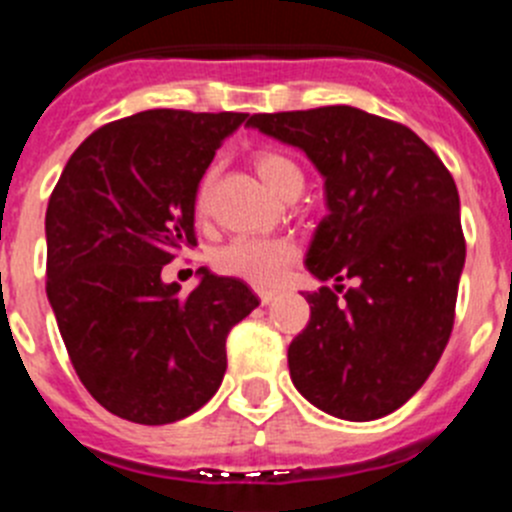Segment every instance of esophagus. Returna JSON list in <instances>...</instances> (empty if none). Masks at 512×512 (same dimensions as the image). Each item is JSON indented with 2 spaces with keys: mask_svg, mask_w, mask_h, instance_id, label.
I'll return each mask as SVG.
<instances>
[{
  "mask_svg": "<svg viewBox=\"0 0 512 512\" xmlns=\"http://www.w3.org/2000/svg\"><path fill=\"white\" fill-rule=\"evenodd\" d=\"M257 295H260V303H262V305H270L272 300H275V295H278V290L260 288V290H257Z\"/></svg>",
  "mask_w": 512,
  "mask_h": 512,
  "instance_id": "1",
  "label": "esophagus"
}]
</instances>
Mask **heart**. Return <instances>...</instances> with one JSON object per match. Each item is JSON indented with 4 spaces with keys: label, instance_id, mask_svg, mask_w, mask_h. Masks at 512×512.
<instances>
[{
    "label": "heart",
    "instance_id": "heart-1",
    "mask_svg": "<svg viewBox=\"0 0 512 512\" xmlns=\"http://www.w3.org/2000/svg\"><path fill=\"white\" fill-rule=\"evenodd\" d=\"M255 169L272 194H283L293 181H303L298 164L278 151H260ZM209 194V176L204 179L197 197V209L204 212ZM295 260V245L285 237H237L214 252L212 262L219 272L247 280L252 285H275Z\"/></svg>",
    "mask_w": 512,
    "mask_h": 512
}]
</instances>
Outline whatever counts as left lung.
I'll list each match as a JSON object with an SVG mask.
<instances>
[{
	"mask_svg": "<svg viewBox=\"0 0 512 512\" xmlns=\"http://www.w3.org/2000/svg\"><path fill=\"white\" fill-rule=\"evenodd\" d=\"M247 126L300 148L326 181L305 267L338 285L303 295L310 321L288 348L290 379L331 417H386L450 341L465 267L455 179L412 128L351 105L257 113ZM343 277L357 285L338 296Z\"/></svg>",
	"mask_w": 512,
	"mask_h": 512,
	"instance_id": "left-lung-1",
	"label": "left lung"
}]
</instances>
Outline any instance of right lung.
<instances>
[{
	"mask_svg": "<svg viewBox=\"0 0 512 512\" xmlns=\"http://www.w3.org/2000/svg\"><path fill=\"white\" fill-rule=\"evenodd\" d=\"M247 113L156 108L90 133L45 214L47 300L75 374L100 407L136 424L202 409L227 371V333L260 305L237 278L199 267L181 298L161 267L194 237L214 151Z\"/></svg>",
	"mask_w": 512,
	"mask_h": 512,
	"instance_id": "obj_1",
	"label": "right lung"
}]
</instances>
